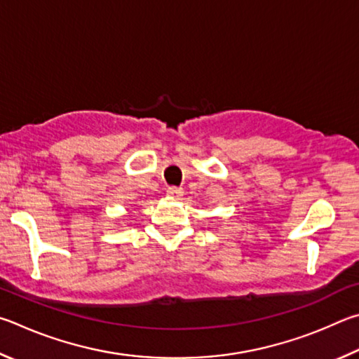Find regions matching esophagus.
I'll return each mask as SVG.
<instances>
[{"mask_svg": "<svg viewBox=\"0 0 359 359\" xmlns=\"http://www.w3.org/2000/svg\"><path fill=\"white\" fill-rule=\"evenodd\" d=\"M183 194H184V189H183V187H176V186H170V187H167V196L173 197V198H180V197H183Z\"/></svg>", "mask_w": 359, "mask_h": 359, "instance_id": "34e87169", "label": "esophagus"}]
</instances>
